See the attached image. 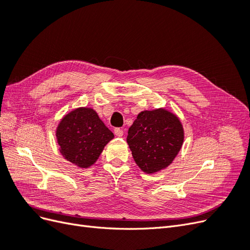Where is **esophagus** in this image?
<instances>
[{"label":"esophagus","instance_id":"esophagus-1","mask_svg":"<svg viewBox=\"0 0 250 250\" xmlns=\"http://www.w3.org/2000/svg\"><path fill=\"white\" fill-rule=\"evenodd\" d=\"M115 134L117 135V137L121 138V137H123L124 131L122 129H120V128H116V129H115Z\"/></svg>","mask_w":250,"mask_h":250}]
</instances>
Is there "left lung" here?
I'll list each match as a JSON object with an SVG mask.
<instances>
[{"mask_svg":"<svg viewBox=\"0 0 250 250\" xmlns=\"http://www.w3.org/2000/svg\"><path fill=\"white\" fill-rule=\"evenodd\" d=\"M184 139V127L177 116L156 108L139 113L128 130L127 144L140 169L152 174L172 164Z\"/></svg>","mask_w":250,"mask_h":250,"instance_id":"left-lung-1","label":"left lung"}]
</instances>
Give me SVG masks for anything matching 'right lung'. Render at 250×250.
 Returning a JSON list of instances; mask_svg holds the SVG:
<instances>
[{
    "label": "right lung",
    "instance_id": "1",
    "mask_svg": "<svg viewBox=\"0 0 250 250\" xmlns=\"http://www.w3.org/2000/svg\"><path fill=\"white\" fill-rule=\"evenodd\" d=\"M113 137L98 113L89 107H79L66 113L56 129L60 153L79 168L94 165Z\"/></svg>",
    "mask_w": 250,
    "mask_h": 250
}]
</instances>
